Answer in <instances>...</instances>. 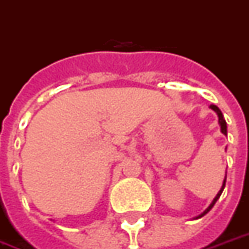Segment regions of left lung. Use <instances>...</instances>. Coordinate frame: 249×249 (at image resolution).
Returning a JSON list of instances; mask_svg holds the SVG:
<instances>
[{
  "label": "left lung",
  "mask_w": 249,
  "mask_h": 249,
  "mask_svg": "<svg viewBox=\"0 0 249 249\" xmlns=\"http://www.w3.org/2000/svg\"><path fill=\"white\" fill-rule=\"evenodd\" d=\"M210 108H211V109H213V110H215V112H216V115H218V117H219V125H220V130H222V133H223V134H227V123H226V120H224V117H223L222 110L219 109V108H218V107H216V106H213H213H210ZM226 177H227V176H226ZM224 186H226V178H224V181H223L222 189L219 190V193H218V194H216V196L213 198V203L210 204L209 207H207V209L204 210L203 213H200V215H199V216H198V218H202L203 215H206V213H209L210 210L213 209V204L216 203V200L219 199V196H220V194H222V193H223V189H224Z\"/></svg>",
  "instance_id": "obj_1"
}]
</instances>
